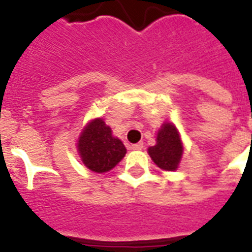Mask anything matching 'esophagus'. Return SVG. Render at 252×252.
I'll use <instances>...</instances> for the list:
<instances>
[{
    "label": "esophagus",
    "mask_w": 252,
    "mask_h": 252,
    "mask_svg": "<svg viewBox=\"0 0 252 252\" xmlns=\"http://www.w3.org/2000/svg\"><path fill=\"white\" fill-rule=\"evenodd\" d=\"M130 149H133V150H142V149H144V144H142V142H138V144L132 145Z\"/></svg>",
    "instance_id": "esophagus-1"
}]
</instances>
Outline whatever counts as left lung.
<instances>
[{
    "instance_id": "8db88e82",
    "label": "left lung",
    "mask_w": 252,
    "mask_h": 252,
    "mask_svg": "<svg viewBox=\"0 0 252 252\" xmlns=\"http://www.w3.org/2000/svg\"><path fill=\"white\" fill-rule=\"evenodd\" d=\"M155 164L163 171H176L184 154V145L175 124L165 122L157 134V144L147 149Z\"/></svg>"
}]
</instances>
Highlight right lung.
<instances>
[{
  "instance_id": "1",
  "label": "right lung",
  "mask_w": 252,
  "mask_h": 252,
  "mask_svg": "<svg viewBox=\"0 0 252 252\" xmlns=\"http://www.w3.org/2000/svg\"><path fill=\"white\" fill-rule=\"evenodd\" d=\"M79 153L84 165L93 172L111 171L124 157L126 149L102 118H95L84 126L77 140Z\"/></svg>"
}]
</instances>
